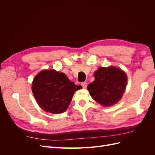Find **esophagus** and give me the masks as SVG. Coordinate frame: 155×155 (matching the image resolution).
<instances>
[{
  "label": "esophagus",
  "mask_w": 155,
  "mask_h": 155,
  "mask_svg": "<svg viewBox=\"0 0 155 155\" xmlns=\"http://www.w3.org/2000/svg\"><path fill=\"white\" fill-rule=\"evenodd\" d=\"M81 85L82 86L83 88H87V85H88V84H87V82H83V83H81Z\"/></svg>",
  "instance_id": "34e87169"
}]
</instances>
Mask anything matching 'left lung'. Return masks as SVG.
<instances>
[{
  "mask_svg": "<svg viewBox=\"0 0 155 155\" xmlns=\"http://www.w3.org/2000/svg\"><path fill=\"white\" fill-rule=\"evenodd\" d=\"M95 80L87 87L94 100L104 106L113 105L122 97L127 85L126 74L114 67H100L94 74Z\"/></svg>",
  "mask_w": 155,
  "mask_h": 155,
  "instance_id": "obj_1",
  "label": "left lung"
}]
</instances>
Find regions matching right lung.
I'll return each mask as SVG.
<instances>
[{"mask_svg":"<svg viewBox=\"0 0 155 155\" xmlns=\"http://www.w3.org/2000/svg\"><path fill=\"white\" fill-rule=\"evenodd\" d=\"M31 88L41 109L53 114H60L67 110L74 92L81 87L70 81L64 73L48 70L37 75Z\"/></svg>","mask_w":155,"mask_h":155,"instance_id":"right-lung-1","label":"right lung"}]
</instances>
